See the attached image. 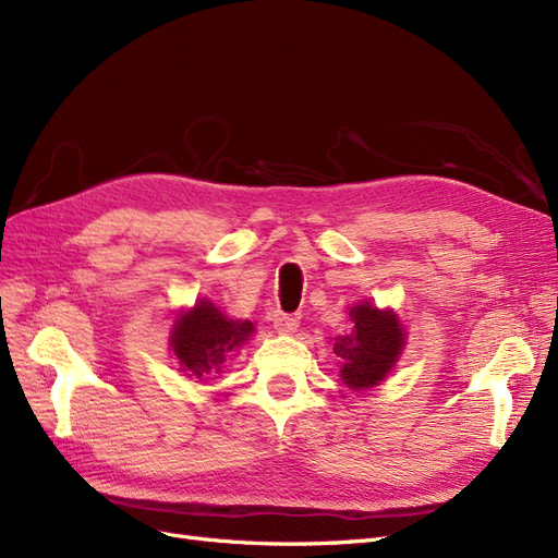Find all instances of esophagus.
Returning a JSON list of instances; mask_svg holds the SVG:
<instances>
[{
  "label": "esophagus",
  "mask_w": 558,
  "mask_h": 558,
  "mask_svg": "<svg viewBox=\"0 0 558 558\" xmlns=\"http://www.w3.org/2000/svg\"><path fill=\"white\" fill-rule=\"evenodd\" d=\"M272 323H275L277 332H295V330H298V323H300V318H298V314L275 312V314H272Z\"/></svg>",
  "instance_id": "1"
}]
</instances>
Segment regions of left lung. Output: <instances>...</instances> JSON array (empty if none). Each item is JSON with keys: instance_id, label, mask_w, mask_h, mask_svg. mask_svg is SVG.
Instances as JSON below:
<instances>
[{"instance_id": "8db88e82", "label": "left lung", "mask_w": 558, "mask_h": 558, "mask_svg": "<svg viewBox=\"0 0 558 558\" xmlns=\"http://www.w3.org/2000/svg\"><path fill=\"white\" fill-rule=\"evenodd\" d=\"M353 330L335 341V355L341 364V378L353 390L378 386L392 369L401 349L403 330L392 312H378L372 304L351 310Z\"/></svg>"}]
</instances>
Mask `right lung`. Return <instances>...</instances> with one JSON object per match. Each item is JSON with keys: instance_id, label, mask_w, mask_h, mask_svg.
<instances>
[{"instance_id": "1", "label": "right lung", "mask_w": 558, "mask_h": 558, "mask_svg": "<svg viewBox=\"0 0 558 558\" xmlns=\"http://www.w3.org/2000/svg\"><path fill=\"white\" fill-rule=\"evenodd\" d=\"M254 332L248 320H228L213 302L201 300L172 328V351L182 369L196 378L221 372L223 362Z\"/></svg>"}]
</instances>
